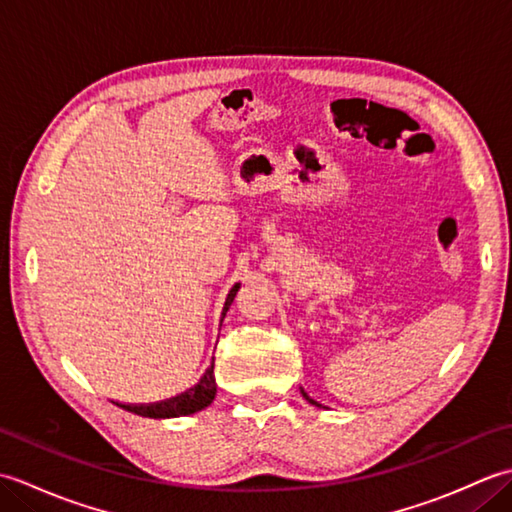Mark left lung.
<instances>
[{"label":"left lung","mask_w":512,"mask_h":512,"mask_svg":"<svg viewBox=\"0 0 512 512\" xmlns=\"http://www.w3.org/2000/svg\"><path fill=\"white\" fill-rule=\"evenodd\" d=\"M301 394H303V398H306V400L310 402V405H314V407H321V405H319V402H317V400H312V398H310V396H308V394H306V391H303V389H301Z\"/></svg>","instance_id":"1"}]
</instances>
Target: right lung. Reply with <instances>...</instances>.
I'll return each mask as SVG.
<instances>
[{"mask_svg": "<svg viewBox=\"0 0 512 512\" xmlns=\"http://www.w3.org/2000/svg\"><path fill=\"white\" fill-rule=\"evenodd\" d=\"M237 290H239V284H235L231 292H228V297L224 301V310H222V321L226 317L228 308H231ZM215 394H217V385H215V374H213V363H211V367L206 369L204 376L200 378V383L193 385L191 389H187L184 394L176 398L154 402V405H121V407L136 413V416H145V418H180V416H191V413H198L209 407Z\"/></svg>", "mask_w": 512, "mask_h": 512, "instance_id": "right-lung-1", "label": "right lung"}]
</instances>
